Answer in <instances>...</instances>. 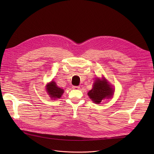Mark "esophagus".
I'll return each instance as SVG.
<instances>
[{"mask_svg": "<svg viewBox=\"0 0 154 154\" xmlns=\"http://www.w3.org/2000/svg\"><path fill=\"white\" fill-rule=\"evenodd\" d=\"M72 88H73V89L77 90V89H79L80 87L79 86H72Z\"/></svg>", "mask_w": 154, "mask_h": 154, "instance_id": "esophagus-1", "label": "esophagus"}]
</instances>
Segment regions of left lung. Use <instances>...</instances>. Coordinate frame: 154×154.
I'll return each instance as SVG.
<instances>
[{"mask_svg": "<svg viewBox=\"0 0 154 154\" xmlns=\"http://www.w3.org/2000/svg\"><path fill=\"white\" fill-rule=\"evenodd\" d=\"M113 94L114 90L106 79L100 80L99 79L95 80L93 88L88 92L90 99L95 103H100L105 98H110Z\"/></svg>", "mask_w": 154, "mask_h": 154, "instance_id": "obj_1", "label": "left lung"}]
</instances>
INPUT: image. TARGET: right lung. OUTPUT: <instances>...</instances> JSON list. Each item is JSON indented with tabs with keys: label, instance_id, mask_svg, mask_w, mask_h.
<instances>
[{
	"label": "right lung",
	"instance_id": "obj_1",
	"mask_svg": "<svg viewBox=\"0 0 154 154\" xmlns=\"http://www.w3.org/2000/svg\"><path fill=\"white\" fill-rule=\"evenodd\" d=\"M46 90L50 97L54 99H59L61 97L63 93V90L57 86L55 82L52 81L46 86Z\"/></svg>",
	"mask_w": 154,
	"mask_h": 154
}]
</instances>
